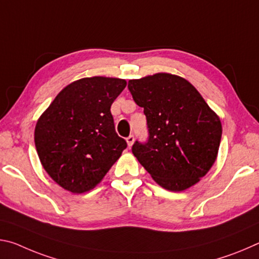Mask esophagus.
Listing matches in <instances>:
<instances>
[{
    "mask_svg": "<svg viewBox=\"0 0 259 259\" xmlns=\"http://www.w3.org/2000/svg\"><path fill=\"white\" fill-rule=\"evenodd\" d=\"M134 142H135V137L133 135H130L128 138H126V143H128V146L129 147H131L133 146V144H134Z\"/></svg>",
    "mask_w": 259,
    "mask_h": 259,
    "instance_id": "1",
    "label": "esophagus"
}]
</instances>
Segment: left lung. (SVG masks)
<instances>
[{
    "label": "left lung",
    "instance_id": "1",
    "mask_svg": "<svg viewBox=\"0 0 259 259\" xmlns=\"http://www.w3.org/2000/svg\"><path fill=\"white\" fill-rule=\"evenodd\" d=\"M128 88L148 129L147 142L133 145L134 155L165 190L194 185L216 161L222 138L217 114L190 82L172 74L130 80Z\"/></svg>",
    "mask_w": 259,
    "mask_h": 259
}]
</instances>
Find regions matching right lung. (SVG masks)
Instances as JSON below:
<instances>
[{"label": "right lung", "mask_w": 259, "mask_h": 259, "mask_svg": "<svg viewBox=\"0 0 259 259\" xmlns=\"http://www.w3.org/2000/svg\"><path fill=\"white\" fill-rule=\"evenodd\" d=\"M125 85L116 77L81 78L65 87L37 120L38 157L65 190L76 194L93 190L126 147L111 113Z\"/></svg>", "instance_id": "obj_1"}]
</instances>
